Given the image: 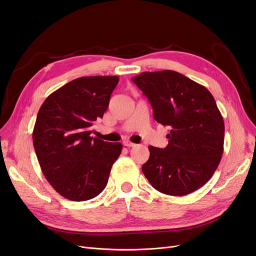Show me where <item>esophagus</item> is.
<instances>
[{"instance_id": "esophagus-1", "label": "esophagus", "mask_w": 256, "mask_h": 256, "mask_svg": "<svg viewBox=\"0 0 256 256\" xmlns=\"http://www.w3.org/2000/svg\"><path fill=\"white\" fill-rule=\"evenodd\" d=\"M124 144V146H127V147H134L136 144L134 143H132V142H130V141H125L122 143Z\"/></svg>"}]
</instances>
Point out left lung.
Wrapping results in <instances>:
<instances>
[{
    "instance_id": "8db88e82",
    "label": "left lung",
    "mask_w": 256,
    "mask_h": 256,
    "mask_svg": "<svg viewBox=\"0 0 256 256\" xmlns=\"http://www.w3.org/2000/svg\"><path fill=\"white\" fill-rule=\"evenodd\" d=\"M152 106L154 118L170 128L166 148L148 146L142 171L168 196H187L210 180L223 154L224 122L205 86L174 70L132 78Z\"/></svg>"
}]
</instances>
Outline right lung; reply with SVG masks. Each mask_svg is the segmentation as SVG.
<instances>
[{
  "mask_svg": "<svg viewBox=\"0 0 256 256\" xmlns=\"http://www.w3.org/2000/svg\"><path fill=\"white\" fill-rule=\"evenodd\" d=\"M118 76H81L47 97L37 114L33 144L42 171L58 194L74 202L94 198L106 188L122 150L90 136L109 106Z\"/></svg>",
  "mask_w": 256,
  "mask_h": 256,
  "instance_id": "right-lung-1",
  "label": "right lung"
}]
</instances>
